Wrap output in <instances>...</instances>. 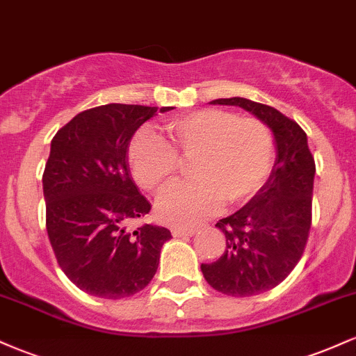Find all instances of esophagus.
<instances>
[{
    "mask_svg": "<svg viewBox=\"0 0 356 356\" xmlns=\"http://www.w3.org/2000/svg\"><path fill=\"white\" fill-rule=\"evenodd\" d=\"M195 234V227H174L172 229V236H175V238H184V236H192Z\"/></svg>",
    "mask_w": 356,
    "mask_h": 356,
    "instance_id": "34e87169",
    "label": "esophagus"
}]
</instances>
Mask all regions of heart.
<instances>
[{"label": "heart", "instance_id": "b5f03b06", "mask_svg": "<svg viewBox=\"0 0 356 356\" xmlns=\"http://www.w3.org/2000/svg\"><path fill=\"white\" fill-rule=\"evenodd\" d=\"M167 140L149 129L134 136L127 152L138 187L157 192L191 159L194 179L174 184L155 204L157 218L169 226H192L222 209L243 206L263 189L276 147L261 118L238 117L231 110L201 108L165 122Z\"/></svg>", "mask_w": 356, "mask_h": 356}]
</instances>
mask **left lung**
Returning <instances> with one entry per match:
<instances>
[{
	"instance_id": "obj_1",
	"label": "left lung",
	"mask_w": 356,
	"mask_h": 356,
	"mask_svg": "<svg viewBox=\"0 0 356 356\" xmlns=\"http://www.w3.org/2000/svg\"><path fill=\"white\" fill-rule=\"evenodd\" d=\"M212 104L243 107L275 134L277 152L268 182L243 209L216 224L226 236V249L218 261L201 264L206 281L218 291L256 296L283 283L303 256L316 167L306 132L280 110L241 97Z\"/></svg>"
}]
</instances>
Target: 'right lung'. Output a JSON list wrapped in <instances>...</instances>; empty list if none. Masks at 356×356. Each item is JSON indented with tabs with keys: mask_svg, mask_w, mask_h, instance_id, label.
I'll use <instances>...</instances> for the list:
<instances>
[{
	"mask_svg": "<svg viewBox=\"0 0 356 356\" xmlns=\"http://www.w3.org/2000/svg\"><path fill=\"white\" fill-rule=\"evenodd\" d=\"M155 113L157 107L145 105H100L73 117L51 140L43 172L48 239L61 271L92 296L120 300L142 291L172 238L165 227H127L150 211L130 177L127 152Z\"/></svg>",
	"mask_w": 356,
	"mask_h": 356,
	"instance_id": "1",
	"label": "right lung"
}]
</instances>
